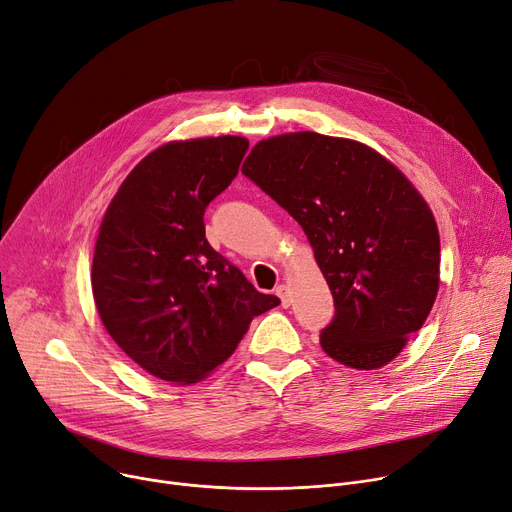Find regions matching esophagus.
Segmentation results:
<instances>
[{"label": "esophagus", "instance_id": "esophagus-1", "mask_svg": "<svg viewBox=\"0 0 512 512\" xmlns=\"http://www.w3.org/2000/svg\"><path fill=\"white\" fill-rule=\"evenodd\" d=\"M275 291H277V295L281 297V304H283V308H289V306H291V293H289V287H287V285H279Z\"/></svg>", "mask_w": 512, "mask_h": 512}]
</instances>
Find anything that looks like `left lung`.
Listing matches in <instances>:
<instances>
[{
    "label": "left lung",
    "instance_id": "left-lung-1",
    "mask_svg": "<svg viewBox=\"0 0 512 512\" xmlns=\"http://www.w3.org/2000/svg\"><path fill=\"white\" fill-rule=\"evenodd\" d=\"M242 173L302 225L335 299L320 333L339 364L376 370L424 326L440 283L434 215L374 148L316 132L260 140Z\"/></svg>",
    "mask_w": 512,
    "mask_h": 512
}]
</instances>
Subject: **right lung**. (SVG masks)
I'll return each mask as SVG.
<instances>
[{
    "label": "right lung",
    "mask_w": 512,
    "mask_h": 512,
    "mask_svg": "<svg viewBox=\"0 0 512 512\" xmlns=\"http://www.w3.org/2000/svg\"><path fill=\"white\" fill-rule=\"evenodd\" d=\"M239 136L177 140L146 155L103 217L93 295L111 339L167 382L221 366L254 316L281 304L256 291L204 235V210L239 171Z\"/></svg>",
    "instance_id": "obj_1"
}]
</instances>
